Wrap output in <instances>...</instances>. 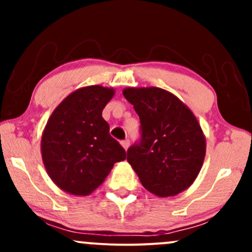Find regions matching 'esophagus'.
<instances>
[{
    "mask_svg": "<svg viewBox=\"0 0 252 252\" xmlns=\"http://www.w3.org/2000/svg\"><path fill=\"white\" fill-rule=\"evenodd\" d=\"M121 144H122V147L124 149H128L129 148V146H130V141L129 140H124V141H122V142H121Z\"/></svg>",
    "mask_w": 252,
    "mask_h": 252,
    "instance_id": "34e87169",
    "label": "esophagus"
}]
</instances>
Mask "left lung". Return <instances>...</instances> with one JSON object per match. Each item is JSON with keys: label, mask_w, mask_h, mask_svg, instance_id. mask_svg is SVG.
<instances>
[{"label": "left lung", "mask_w": 252, "mask_h": 252, "mask_svg": "<svg viewBox=\"0 0 252 252\" xmlns=\"http://www.w3.org/2000/svg\"><path fill=\"white\" fill-rule=\"evenodd\" d=\"M123 96L141 121V142L130 147L126 160L142 186L160 198L184 192L206 154V138L192 110L155 86L126 88Z\"/></svg>", "instance_id": "obj_1"}]
</instances>
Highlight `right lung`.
I'll return each mask as SVG.
<instances>
[{"label":"right lung","instance_id":"add662e5","mask_svg":"<svg viewBox=\"0 0 252 252\" xmlns=\"http://www.w3.org/2000/svg\"><path fill=\"white\" fill-rule=\"evenodd\" d=\"M115 96L112 88L91 85L68 94L52 112L41 137L46 172L63 192L91 194L126 153L109 134L103 109Z\"/></svg>","mask_w":252,"mask_h":252}]
</instances>
